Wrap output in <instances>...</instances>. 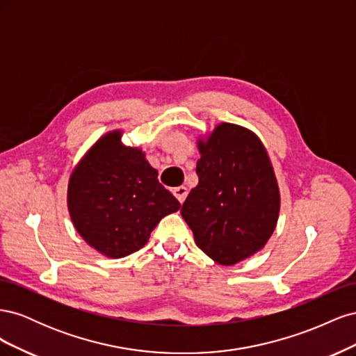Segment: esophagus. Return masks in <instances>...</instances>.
<instances>
[{
	"mask_svg": "<svg viewBox=\"0 0 356 356\" xmlns=\"http://www.w3.org/2000/svg\"><path fill=\"white\" fill-rule=\"evenodd\" d=\"M174 195H175V197L179 200V203H184V200H186V197H187V195H188V190H187V187L181 186V187L174 188Z\"/></svg>",
	"mask_w": 356,
	"mask_h": 356,
	"instance_id": "esophagus-1",
	"label": "esophagus"
}]
</instances>
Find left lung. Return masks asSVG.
I'll list each match as a JSON object with an SVG mask.
<instances>
[{"label": "left lung", "instance_id": "1", "mask_svg": "<svg viewBox=\"0 0 356 356\" xmlns=\"http://www.w3.org/2000/svg\"><path fill=\"white\" fill-rule=\"evenodd\" d=\"M199 184L181 215L200 250L233 266L263 250L281 208L277 181L263 143L239 124L220 123L199 138Z\"/></svg>", "mask_w": 356, "mask_h": 356}]
</instances>
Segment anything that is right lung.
Returning <instances> with one entry per match:
<instances>
[{
  "mask_svg": "<svg viewBox=\"0 0 356 356\" xmlns=\"http://www.w3.org/2000/svg\"><path fill=\"white\" fill-rule=\"evenodd\" d=\"M67 202L75 230L110 258L141 250L160 220L181 208L143 149L122 143V131L105 134L83 156Z\"/></svg>",
  "mask_w": 356,
  "mask_h": 356,
  "instance_id": "obj_1",
  "label": "right lung"
}]
</instances>
